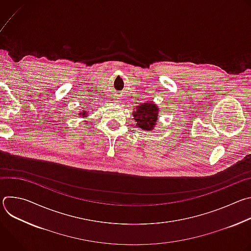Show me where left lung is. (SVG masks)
Returning a JSON list of instances; mask_svg holds the SVG:
<instances>
[{
	"instance_id": "1",
	"label": "left lung",
	"mask_w": 251,
	"mask_h": 251,
	"mask_svg": "<svg viewBox=\"0 0 251 251\" xmlns=\"http://www.w3.org/2000/svg\"><path fill=\"white\" fill-rule=\"evenodd\" d=\"M158 113L159 108L153 101H148L136 106L133 112L136 126L145 131L153 130L158 119Z\"/></svg>"
}]
</instances>
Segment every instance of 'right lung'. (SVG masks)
<instances>
[{
  "label": "right lung",
  "mask_w": 251,
  "mask_h": 251,
  "mask_svg": "<svg viewBox=\"0 0 251 251\" xmlns=\"http://www.w3.org/2000/svg\"><path fill=\"white\" fill-rule=\"evenodd\" d=\"M84 111H85V110H83L82 113H80V116H81V117H86V116H88V113H86V112H84Z\"/></svg>",
  "instance_id": "add662e5"
}]
</instances>
